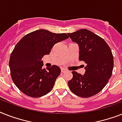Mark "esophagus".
I'll return each instance as SVG.
<instances>
[{"label":"esophagus","mask_w":122,"mask_h":122,"mask_svg":"<svg viewBox=\"0 0 122 122\" xmlns=\"http://www.w3.org/2000/svg\"><path fill=\"white\" fill-rule=\"evenodd\" d=\"M68 71L66 70H65V69H61V73H66Z\"/></svg>","instance_id":"obj_1"}]
</instances>
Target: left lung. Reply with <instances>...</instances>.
Masks as SVG:
<instances>
[{
	"mask_svg": "<svg viewBox=\"0 0 122 122\" xmlns=\"http://www.w3.org/2000/svg\"><path fill=\"white\" fill-rule=\"evenodd\" d=\"M71 41L78 44L79 60L86 63L83 75L73 71L68 81L73 93L81 97L97 94L107 84L113 69V56L104 39L87 29L68 33Z\"/></svg>",
	"mask_w": 122,
	"mask_h": 122,
	"instance_id": "8db88e82",
	"label": "left lung"
}]
</instances>
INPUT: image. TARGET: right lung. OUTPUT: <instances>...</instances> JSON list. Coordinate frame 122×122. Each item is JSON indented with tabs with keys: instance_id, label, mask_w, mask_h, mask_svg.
I'll return each mask as SVG.
<instances>
[{
	"instance_id": "1",
	"label": "right lung",
	"mask_w": 122,
	"mask_h": 122,
	"mask_svg": "<svg viewBox=\"0 0 122 122\" xmlns=\"http://www.w3.org/2000/svg\"><path fill=\"white\" fill-rule=\"evenodd\" d=\"M66 33L38 30L24 36L10 54V75L16 86L25 94L40 97L53 88L61 69L56 65L42 68V58L49 54L56 43L68 39Z\"/></svg>"
}]
</instances>
